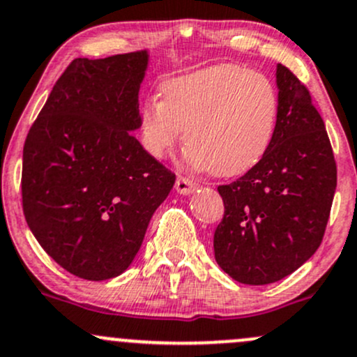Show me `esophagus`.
<instances>
[{"mask_svg":"<svg viewBox=\"0 0 357 357\" xmlns=\"http://www.w3.org/2000/svg\"><path fill=\"white\" fill-rule=\"evenodd\" d=\"M174 188L179 195H191L195 190L198 188V183L193 181V179H190V178H178L176 179Z\"/></svg>","mask_w":357,"mask_h":357,"instance_id":"1","label":"esophagus"}]
</instances>
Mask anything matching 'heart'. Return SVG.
Returning <instances> with one entry per match:
<instances>
[{
    "mask_svg": "<svg viewBox=\"0 0 357 357\" xmlns=\"http://www.w3.org/2000/svg\"><path fill=\"white\" fill-rule=\"evenodd\" d=\"M162 99L140 107V138L162 159L186 131L185 159L215 176L245 174L268 152L279 121V93L267 75L222 63L166 80Z\"/></svg>",
    "mask_w": 357,
    "mask_h": 357,
    "instance_id": "heart-1",
    "label": "heart"
}]
</instances>
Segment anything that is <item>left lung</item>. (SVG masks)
Wrapping results in <instances>:
<instances>
[{
    "label": "left lung",
    "instance_id": "left-lung-1",
    "mask_svg": "<svg viewBox=\"0 0 357 357\" xmlns=\"http://www.w3.org/2000/svg\"><path fill=\"white\" fill-rule=\"evenodd\" d=\"M279 121L268 152L231 185L219 186L224 219L213 234L219 267L250 286L277 282L313 257L337 186L325 123L310 92L277 65Z\"/></svg>",
    "mask_w": 357,
    "mask_h": 357
}]
</instances>
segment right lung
I'll return each instance as SVG.
<instances>
[{
    "mask_svg": "<svg viewBox=\"0 0 357 357\" xmlns=\"http://www.w3.org/2000/svg\"><path fill=\"white\" fill-rule=\"evenodd\" d=\"M149 58L144 50L75 59L25 140V220L52 260L80 279H112L130 267L176 181L133 137Z\"/></svg>",
    "mask_w": 357,
    "mask_h": 357,
    "instance_id": "add662e5",
    "label": "right lung"
}]
</instances>
